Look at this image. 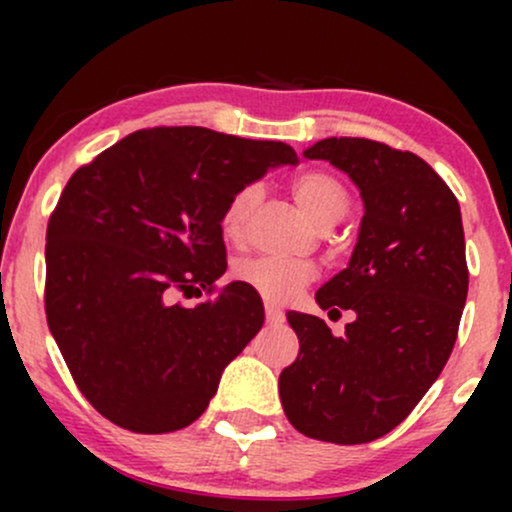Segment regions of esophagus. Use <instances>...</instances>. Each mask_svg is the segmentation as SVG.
<instances>
[{
    "mask_svg": "<svg viewBox=\"0 0 512 512\" xmlns=\"http://www.w3.org/2000/svg\"><path fill=\"white\" fill-rule=\"evenodd\" d=\"M264 315H267L269 325H279V322H284V313H281L279 308H274V305H267V308H264Z\"/></svg>",
    "mask_w": 512,
    "mask_h": 512,
    "instance_id": "34e87169",
    "label": "esophagus"
}]
</instances>
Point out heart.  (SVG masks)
<instances>
[{
	"label": "heart",
	"instance_id": "obj_1",
	"mask_svg": "<svg viewBox=\"0 0 512 512\" xmlns=\"http://www.w3.org/2000/svg\"><path fill=\"white\" fill-rule=\"evenodd\" d=\"M293 197L301 209L320 226H332L349 211V192L334 175L325 170H305L291 185ZM262 190L255 182L238 187L221 211V233L231 243H243L248 236L252 211L260 204ZM236 279L255 289L264 301L274 305L291 303L310 281L317 267L305 260H281V257H248L236 262Z\"/></svg>",
	"mask_w": 512,
	"mask_h": 512
}]
</instances>
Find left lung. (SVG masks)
Instances as JSON below:
<instances>
[{
  "label": "left lung",
  "mask_w": 512,
  "mask_h": 512,
  "mask_svg": "<svg viewBox=\"0 0 512 512\" xmlns=\"http://www.w3.org/2000/svg\"><path fill=\"white\" fill-rule=\"evenodd\" d=\"M344 170L363 197L349 267L315 301L354 310L344 337L325 320L291 313L301 351L279 375L286 419L303 436L356 445L402 424L452 354L467 257L457 197L424 158L361 137H330L303 151Z\"/></svg>",
  "instance_id": "8db88e82"
}]
</instances>
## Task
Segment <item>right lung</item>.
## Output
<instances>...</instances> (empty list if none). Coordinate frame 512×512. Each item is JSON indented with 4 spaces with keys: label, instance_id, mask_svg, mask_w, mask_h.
<instances>
[{
    "label": "right lung",
    "instance_id": "right-lung-1",
    "mask_svg": "<svg viewBox=\"0 0 512 512\" xmlns=\"http://www.w3.org/2000/svg\"><path fill=\"white\" fill-rule=\"evenodd\" d=\"M298 163L284 142L207 127L139 129L69 178L48 221L45 315L91 407L134 433H170L209 407L260 332V293L226 272L221 211L238 187Z\"/></svg>",
    "mask_w": 512,
    "mask_h": 512
}]
</instances>
